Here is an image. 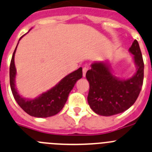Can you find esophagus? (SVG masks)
<instances>
[{
  "mask_svg": "<svg viewBox=\"0 0 152 152\" xmlns=\"http://www.w3.org/2000/svg\"><path fill=\"white\" fill-rule=\"evenodd\" d=\"M87 70H88V68H87V67H84L83 69V77H85V76H86V72H87Z\"/></svg>",
  "mask_w": 152,
  "mask_h": 152,
  "instance_id": "34e87169",
  "label": "esophagus"
}]
</instances>
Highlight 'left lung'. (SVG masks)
Returning a JSON list of instances; mask_svg holds the SVG:
<instances>
[{
    "label": "left lung",
    "instance_id": "left-lung-1",
    "mask_svg": "<svg viewBox=\"0 0 152 152\" xmlns=\"http://www.w3.org/2000/svg\"><path fill=\"white\" fill-rule=\"evenodd\" d=\"M129 52L133 55L136 73L124 79L113 74L107 61L93 62L86 77L89 83L87 100L90 107L98 115H115L129 109L137 99L143 84L144 63L139 43L134 40Z\"/></svg>",
    "mask_w": 152,
    "mask_h": 152
}]
</instances>
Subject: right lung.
<instances>
[{"label": "right lung", "instance_id": "add662e5", "mask_svg": "<svg viewBox=\"0 0 152 152\" xmlns=\"http://www.w3.org/2000/svg\"><path fill=\"white\" fill-rule=\"evenodd\" d=\"M24 35L20 38L19 42ZM17 45L12 56L10 66V84L16 102L26 113L32 117L45 118L55 115L62 110L67 101L69 92L73 88L76 82L83 77V69L79 67L76 70L66 75L53 88L43 92L36 98H23L20 95L16 87V69L14 63V56Z\"/></svg>", "mask_w": 152, "mask_h": 152}]
</instances>
